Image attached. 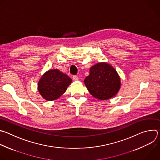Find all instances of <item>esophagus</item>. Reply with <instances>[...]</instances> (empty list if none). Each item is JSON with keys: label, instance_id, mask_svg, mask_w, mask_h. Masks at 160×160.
<instances>
[{"label": "esophagus", "instance_id": "esophagus-1", "mask_svg": "<svg viewBox=\"0 0 160 160\" xmlns=\"http://www.w3.org/2000/svg\"><path fill=\"white\" fill-rule=\"evenodd\" d=\"M73 79L74 81H78V80H79L78 77H77V76H76V75H74V76L73 77Z\"/></svg>", "mask_w": 160, "mask_h": 160}]
</instances>
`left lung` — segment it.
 <instances>
[{"label": "left lung", "mask_w": 160, "mask_h": 160, "mask_svg": "<svg viewBox=\"0 0 160 160\" xmlns=\"http://www.w3.org/2000/svg\"><path fill=\"white\" fill-rule=\"evenodd\" d=\"M84 83L95 98L105 100L114 97L121 86V78L116 69L107 62H100L90 68Z\"/></svg>", "instance_id": "8db88e82"}]
</instances>
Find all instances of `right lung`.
<instances>
[{
	"label": "right lung",
	"instance_id": "add662e5",
	"mask_svg": "<svg viewBox=\"0 0 160 160\" xmlns=\"http://www.w3.org/2000/svg\"><path fill=\"white\" fill-rule=\"evenodd\" d=\"M72 80L58 69H51L40 78L38 90L42 97L48 101L59 98L71 84Z\"/></svg>",
	"mask_w": 160,
	"mask_h": 160
}]
</instances>
